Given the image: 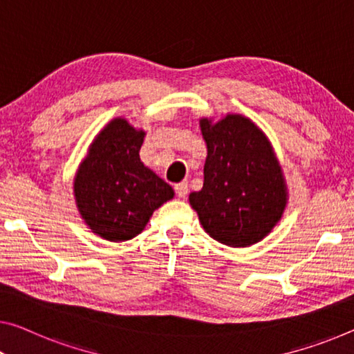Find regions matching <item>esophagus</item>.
<instances>
[{
  "instance_id": "obj_1",
  "label": "esophagus",
  "mask_w": 354,
  "mask_h": 354,
  "mask_svg": "<svg viewBox=\"0 0 354 354\" xmlns=\"http://www.w3.org/2000/svg\"><path fill=\"white\" fill-rule=\"evenodd\" d=\"M176 194L178 198H185L188 194V183L187 182H180L176 185Z\"/></svg>"
}]
</instances>
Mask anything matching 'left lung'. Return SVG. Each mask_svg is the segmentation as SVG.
Masks as SVG:
<instances>
[{
    "label": "left lung",
    "instance_id": "obj_1",
    "mask_svg": "<svg viewBox=\"0 0 354 354\" xmlns=\"http://www.w3.org/2000/svg\"><path fill=\"white\" fill-rule=\"evenodd\" d=\"M207 145L204 185L189 193L204 231L223 245L250 247L268 236L288 204L286 180L268 139L250 118L199 120Z\"/></svg>",
    "mask_w": 354,
    "mask_h": 354
}]
</instances>
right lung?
Masks as SVG:
<instances>
[{
	"mask_svg": "<svg viewBox=\"0 0 354 354\" xmlns=\"http://www.w3.org/2000/svg\"><path fill=\"white\" fill-rule=\"evenodd\" d=\"M144 129L127 118L109 122L74 176V199L91 232L111 242L144 231L153 212L174 198V189L140 161Z\"/></svg>",
	"mask_w": 354,
	"mask_h": 354,
	"instance_id": "obj_1",
	"label": "right lung"
}]
</instances>
